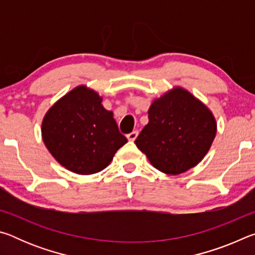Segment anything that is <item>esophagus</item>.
I'll return each mask as SVG.
<instances>
[{"instance_id": "obj_1", "label": "esophagus", "mask_w": 255, "mask_h": 255, "mask_svg": "<svg viewBox=\"0 0 255 255\" xmlns=\"http://www.w3.org/2000/svg\"><path fill=\"white\" fill-rule=\"evenodd\" d=\"M137 136H138V131H136V130H133L132 132H130V133H128L127 135V138H128V140L129 141H133L137 138Z\"/></svg>"}]
</instances>
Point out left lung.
Masks as SVG:
<instances>
[{
	"mask_svg": "<svg viewBox=\"0 0 255 255\" xmlns=\"http://www.w3.org/2000/svg\"><path fill=\"white\" fill-rule=\"evenodd\" d=\"M217 123L206 105L176 86L155 99L137 147L163 173L176 175L196 166L208 153Z\"/></svg>",
	"mask_w": 255,
	"mask_h": 255,
	"instance_id": "1",
	"label": "left lung"
}]
</instances>
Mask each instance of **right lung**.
<instances>
[{"label": "right lung", "instance_id": "add662e5", "mask_svg": "<svg viewBox=\"0 0 255 255\" xmlns=\"http://www.w3.org/2000/svg\"><path fill=\"white\" fill-rule=\"evenodd\" d=\"M101 102L98 92L79 85L60 98L42 119L41 136L47 149L73 173L102 171L127 143L112 111Z\"/></svg>", "mask_w": 255, "mask_h": 255}]
</instances>
